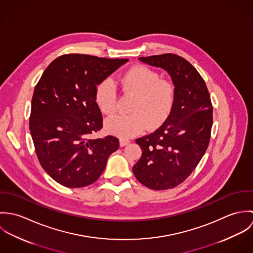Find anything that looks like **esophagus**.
Here are the masks:
<instances>
[{"label": "esophagus", "instance_id": "esophagus-1", "mask_svg": "<svg viewBox=\"0 0 253 253\" xmlns=\"http://www.w3.org/2000/svg\"><path fill=\"white\" fill-rule=\"evenodd\" d=\"M130 141L127 140V139H125V138H120V146L121 147H124L126 145L128 144Z\"/></svg>", "mask_w": 253, "mask_h": 253}]
</instances>
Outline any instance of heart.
Instances as JSON below:
<instances>
[{
  "label": "heart",
  "instance_id": "obj_1",
  "mask_svg": "<svg viewBox=\"0 0 253 253\" xmlns=\"http://www.w3.org/2000/svg\"><path fill=\"white\" fill-rule=\"evenodd\" d=\"M125 92L135 95L130 106L131 114L116 115L105 122L109 133L121 138H129L160 126L170 115L175 102L174 85L159 73L144 65H137L125 73L120 80ZM95 102L106 115L115 113L117 91L113 82L102 81L95 88Z\"/></svg>",
  "mask_w": 253,
  "mask_h": 253
}]
</instances>
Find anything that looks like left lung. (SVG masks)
<instances>
[{
  "instance_id": "obj_1",
  "label": "left lung",
  "mask_w": 253,
  "mask_h": 253,
  "mask_svg": "<svg viewBox=\"0 0 253 253\" xmlns=\"http://www.w3.org/2000/svg\"><path fill=\"white\" fill-rule=\"evenodd\" d=\"M138 59L169 73L175 102L157 130L135 140L142 156L132 171L150 189H171L192 173L208 149L212 126L210 92L196 68L179 55L166 53Z\"/></svg>"
}]
</instances>
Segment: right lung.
<instances>
[{
	"mask_svg": "<svg viewBox=\"0 0 253 253\" xmlns=\"http://www.w3.org/2000/svg\"><path fill=\"white\" fill-rule=\"evenodd\" d=\"M128 59L65 54L54 59L37 84L29 128L37 157L57 183L80 188L97 180L119 139L92 138L102 128L95 88Z\"/></svg>",
	"mask_w": 253,
	"mask_h": 253,
	"instance_id": "obj_1",
	"label": "right lung"
}]
</instances>
